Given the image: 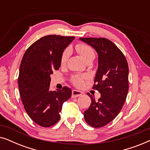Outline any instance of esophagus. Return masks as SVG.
<instances>
[{
    "mask_svg": "<svg viewBox=\"0 0 150 150\" xmlns=\"http://www.w3.org/2000/svg\"><path fill=\"white\" fill-rule=\"evenodd\" d=\"M82 94H83V92L78 91V90H73L71 97H72V98H77V97H79V96H81Z\"/></svg>",
    "mask_w": 150,
    "mask_h": 150,
    "instance_id": "obj_1",
    "label": "esophagus"
}]
</instances>
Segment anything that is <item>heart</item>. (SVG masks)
Listing matches in <instances>:
<instances>
[{
    "label": "heart",
    "instance_id": "heart-1",
    "mask_svg": "<svg viewBox=\"0 0 150 150\" xmlns=\"http://www.w3.org/2000/svg\"><path fill=\"white\" fill-rule=\"evenodd\" d=\"M75 50L81 56L83 57L86 62L87 61H92L95 58L96 54L94 50L91 46L83 44V43H79L75 46ZM69 55V50H65L62 53L61 58V63H65L67 61ZM86 78L85 75H74L71 77V81L74 85L76 86H81L83 83V81Z\"/></svg>",
    "mask_w": 150,
    "mask_h": 150
}]
</instances>
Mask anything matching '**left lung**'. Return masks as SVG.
<instances>
[{
    "label": "left lung",
    "mask_w": 150,
    "mask_h": 150,
    "mask_svg": "<svg viewBox=\"0 0 150 150\" xmlns=\"http://www.w3.org/2000/svg\"><path fill=\"white\" fill-rule=\"evenodd\" d=\"M93 47L98 54V68L93 89L101 96L96 100L91 98V105L84 112L88 124L94 128L104 126L120 113L128 94V65L123 52L111 41L106 38H81Z\"/></svg>",
    "instance_id": "left-lung-1"
}]
</instances>
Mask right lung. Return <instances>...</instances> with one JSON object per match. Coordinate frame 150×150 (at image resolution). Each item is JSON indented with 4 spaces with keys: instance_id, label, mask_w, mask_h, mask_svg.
<instances>
[{
    "instance_id": "obj_1",
    "label": "right lung",
    "mask_w": 150,
    "mask_h": 150,
    "mask_svg": "<svg viewBox=\"0 0 150 150\" xmlns=\"http://www.w3.org/2000/svg\"><path fill=\"white\" fill-rule=\"evenodd\" d=\"M74 37L46 35L26 50L20 65L18 87L28 115L42 127H50L60 120L63 102L71 97V90H50V74L61 66V58Z\"/></svg>"
}]
</instances>
